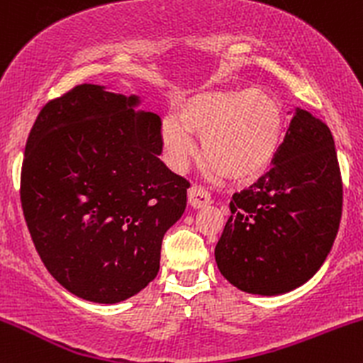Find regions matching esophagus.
I'll use <instances>...</instances> for the list:
<instances>
[{
	"label": "esophagus",
	"mask_w": 363,
	"mask_h": 363,
	"mask_svg": "<svg viewBox=\"0 0 363 363\" xmlns=\"http://www.w3.org/2000/svg\"><path fill=\"white\" fill-rule=\"evenodd\" d=\"M187 201H189L191 208L199 210V208H205L211 203L210 194L206 189H203L201 186H191L187 191Z\"/></svg>",
	"instance_id": "1"
}]
</instances>
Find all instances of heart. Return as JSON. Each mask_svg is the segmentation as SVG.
Instances as JSON below:
<instances>
[{"mask_svg": "<svg viewBox=\"0 0 363 363\" xmlns=\"http://www.w3.org/2000/svg\"><path fill=\"white\" fill-rule=\"evenodd\" d=\"M176 121L162 123L165 157L176 170L186 167L201 140L203 155L218 172L239 182L266 174L281 148L285 112L264 90H208L176 104Z\"/></svg>", "mask_w": 363, "mask_h": 363, "instance_id": "1", "label": "heart"}]
</instances>
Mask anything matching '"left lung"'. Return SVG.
<instances>
[{
	"label": "left lung",
	"instance_id": "left-lung-1",
	"mask_svg": "<svg viewBox=\"0 0 363 363\" xmlns=\"http://www.w3.org/2000/svg\"><path fill=\"white\" fill-rule=\"evenodd\" d=\"M343 184L323 121L295 109L273 167L235 193L215 247L220 273L247 294L281 295L309 281L340 228Z\"/></svg>",
	"mask_w": 363,
	"mask_h": 363
}]
</instances>
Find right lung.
Here are the masks:
<instances>
[{"mask_svg":"<svg viewBox=\"0 0 363 363\" xmlns=\"http://www.w3.org/2000/svg\"><path fill=\"white\" fill-rule=\"evenodd\" d=\"M138 95L74 86L30 129L20 181L28 232L48 272L77 297L118 303L160 268L189 182L158 158L160 118Z\"/></svg>","mask_w":363,"mask_h":363,"instance_id":"add662e5","label":"right lung"}]
</instances>
